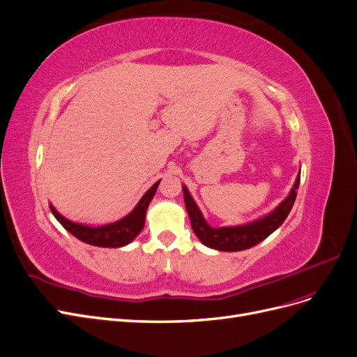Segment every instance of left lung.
<instances>
[{
	"instance_id": "left-lung-1",
	"label": "left lung",
	"mask_w": 357,
	"mask_h": 357,
	"mask_svg": "<svg viewBox=\"0 0 357 357\" xmlns=\"http://www.w3.org/2000/svg\"><path fill=\"white\" fill-rule=\"evenodd\" d=\"M299 180L301 172L296 176V180L294 183V186H291L289 195L280 202L273 211H269L265 215H261V218L247 222L244 225L220 226V228H214V226H210L207 223L198 207V204L192 198L189 189L186 188V185H183V197H185V205L189 214L192 229L204 245L214 248V250H247V248L264 241L266 236H269L275 229H278L286 220L296 199V189L299 188Z\"/></svg>"
}]
</instances>
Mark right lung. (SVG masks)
<instances>
[{
	"label": "right lung",
	"instance_id": "obj_1",
	"mask_svg": "<svg viewBox=\"0 0 357 357\" xmlns=\"http://www.w3.org/2000/svg\"><path fill=\"white\" fill-rule=\"evenodd\" d=\"M159 183L160 180H158L155 185L144 193L131 213H128L122 219H119L116 222L100 225V226L73 222L67 218H63V215L53 207L52 204H49V207L53 215L56 218V220L77 240L86 244L96 245V247L119 248L132 243L135 240V236L143 231L149 204L153 199Z\"/></svg>",
	"mask_w": 357,
	"mask_h": 357
}]
</instances>
